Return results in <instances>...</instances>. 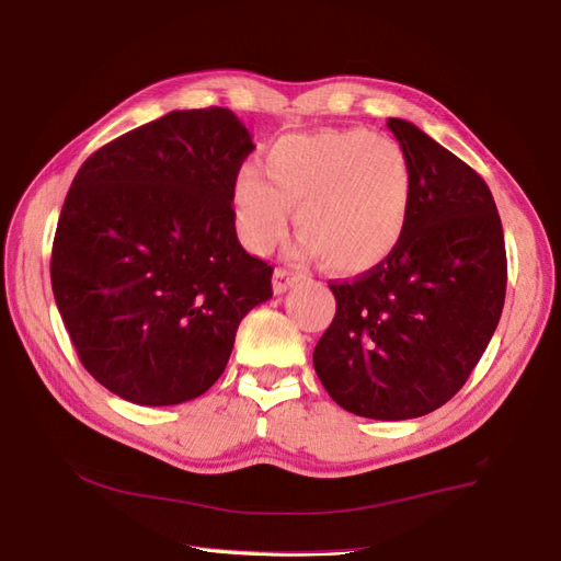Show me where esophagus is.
<instances>
[{
  "instance_id": "1",
  "label": "esophagus",
  "mask_w": 561,
  "mask_h": 561,
  "mask_svg": "<svg viewBox=\"0 0 561 561\" xmlns=\"http://www.w3.org/2000/svg\"><path fill=\"white\" fill-rule=\"evenodd\" d=\"M302 279L300 273H294L291 267H277L275 275H273V291L279 296V294H286L288 288H291L294 284H298Z\"/></svg>"
}]
</instances>
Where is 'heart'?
<instances>
[{"label":"heart","instance_id":"1","mask_svg":"<svg viewBox=\"0 0 561 561\" xmlns=\"http://www.w3.org/2000/svg\"><path fill=\"white\" fill-rule=\"evenodd\" d=\"M261 172L240 170L230 191L234 228L254 254L284 238L288 209L300 254L323 256L342 275L382 265L405 238L412 170L399 141L356 128L286 135Z\"/></svg>","mask_w":561,"mask_h":561}]
</instances>
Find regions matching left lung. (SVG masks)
<instances>
[{"instance_id": "8db88e82", "label": "left lung", "mask_w": 561, "mask_h": 561, "mask_svg": "<svg viewBox=\"0 0 561 561\" xmlns=\"http://www.w3.org/2000/svg\"><path fill=\"white\" fill-rule=\"evenodd\" d=\"M412 170V211L393 256L335 282V317L314 347L331 399L399 422L445 405L499 327L508 265L490 186L417 125L389 118Z\"/></svg>"}]
</instances>
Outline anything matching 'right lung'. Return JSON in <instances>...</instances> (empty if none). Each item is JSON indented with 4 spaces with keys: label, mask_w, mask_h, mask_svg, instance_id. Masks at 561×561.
Listing matches in <instances>:
<instances>
[{
    "label": "right lung",
    "mask_w": 561,
    "mask_h": 561,
    "mask_svg": "<svg viewBox=\"0 0 561 561\" xmlns=\"http://www.w3.org/2000/svg\"><path fill=\"white\" fill-rule=\"evenodd\" d=\"M254 151L224 106L170 112L90 156L65 197L50 284L83 368L137 405H179L226 370L273 267L234 232Z\"/></svg>",
    "instance_id": "obj_1"
}]
</instances>
